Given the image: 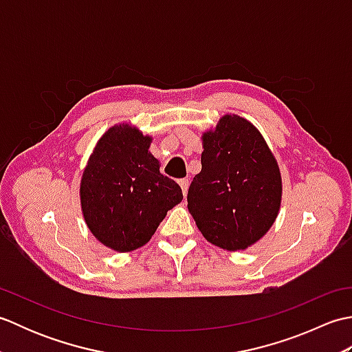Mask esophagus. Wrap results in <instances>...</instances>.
<instances>
[{
	"label": "esophagus",
	"mask_w": 352,
	"mask_h": 352,
	"mask_svg": "<svg viewBox=\"0 0 352 352\" xmlns=\"http://www.w3.org/2000/svg\"><path fill=\"white\" fill-rule=\"evenodd\" d=\"M178 184H180V188L183 190V195L186 197V193H188V189H189V180H188V178H182V180H178Z\"/></svg>",
	"instance_id": "obj_1"
}]
</instances>
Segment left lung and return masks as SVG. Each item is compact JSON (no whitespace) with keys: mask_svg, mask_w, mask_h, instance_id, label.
<instances>
[{"mask_svg":"<svg viewBox=\"0 0 352 352\" xmlns=\"http://www.w3.org/2000/svg\"><path fill=\"white\" fill-rule=\"evenodd\" d=\"M201 139L203 168L188 192L189 213L210 243L227 251L246 250L278 216V163L261 133L237 115H223Z\"/></svg>","mask_w":352,"mask_h":352,"instance_id":"8db88e82","label":"left lung"}]
</instances>
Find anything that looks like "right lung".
Wrapping results in <instances>:
<instances>
[{
  "label": "right lung",
  "mask_w": 352,
  "mask_h": 352,
  "mask_svg": "<svg viewBox=\"0 0 352 352\" xmlns=\"http://www.w3.org/2000/svg\"><path fill=\"white\" fill-rule=\"evenodd\" d=\"M153 138L130 124L113 125L96 142L80 183L86 226L116 252L144 246L168 210L182 203V188L160 174L148 151Z\"/></svg>",
  "instance_id": "right-lung-1"
}]
</instances>
